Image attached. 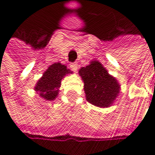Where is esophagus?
<instances>
[{"label":"esophagus","instance_id":"34e87169","mask_svg":"<svg viewBox=\"0 0 155 155\" xmlns=\"http://www.w3.org/2000/svg\"><path fill=\"white\" fill-rule=\"evenodd\" d=\"M70 67H71V69L73 70V71H77V68H78V64L77 63H71L70 64Z\"/></svg>","mask_w":155,"mask_h":155}]
</instances>
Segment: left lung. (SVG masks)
I'll list each match as a JSON object with an SVG mask.
<instances>
[{"label": "left lung", "mask_w": 155, "mask_h": 155, "mask_svg": "<svg viewBox=\"0 0 155 155\" xmlns=\"http://www.w3.org/2000/svg\"><path fill=\"white\" fill-rule=\"evenodd\" d=\"M84 82L86 100L92 105L105 108L110 106L119 93L117 80L98 61L91 62L79 71Z\"/></svg>", "instance_id": "1"}]
</instances>
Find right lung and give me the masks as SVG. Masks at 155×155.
Wrapping results in <instances>:
<instances>
[{
    "mask_svg": "<svg viewBox=\"0 0 155 155\" xmlns=\"http://www.w3.org/2000/svg\"><path fill=\"white\" fill-rule=\"evenodd\" d=\"M70 70L65 65L60 63H54L51 64L44 73L35 90L47 101H54L58 94V89L61 85V80L67 74H70Z\"/></svg>",
    "mask_w": 155,
    "mask_h": 155,
    "instance_id": "1",
    "label": "right lung"
}]
</instances>
